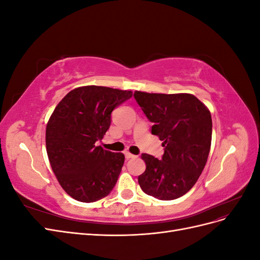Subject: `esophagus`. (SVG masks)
<instances>
[{
    "instance_id": "1",
    "label": "esophagus",
    "mask_w": 260,
    "mask_h": 260,
    "mask_svg": "<svg viewBox=\"0 0 260 260\" xmlns=\"http://www.w3.org/2000/svg\"><path fill=\"white\" fill-rule=\"evenodd\" d=\"M124 156H125V158H127V159H129V158H133V157H136L135 155L131 154V153H130V152H128V151H125V152H124Z\"/></svg>"
}]
</instances>
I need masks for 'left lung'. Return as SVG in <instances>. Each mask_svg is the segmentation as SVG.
<instances>
[{
  "instance_id": "1",
  "label": "left lung",
  "mask_w": 260,
  "mask_h": 260,
  "mask_svg": "<svg viewBox=\"0 0 260 260\" xmlns=\"http://www.w3.org/2000/svg\"><path fill=\"white\" fill-rule=\"evenodd\" d=\"M135 99L165 147L160 160L141 156L146 169L139 176V184L155 199H179L194 186L206 165L212 132L209 109L188 93L136 91Z\"/></svg>"
}]
</instances>
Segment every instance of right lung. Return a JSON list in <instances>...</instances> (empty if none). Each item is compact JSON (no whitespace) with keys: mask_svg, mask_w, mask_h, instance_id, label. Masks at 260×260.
Returning a JSON list of instances; mask_svg holds the SVG:
<instances>
[{"mask_svg":"<svg viewBox=\"0 0 260 260\" xmlns=\"http://www.w3.org/2000/svg\"><path fill=\"white\" fill-rule=\"evenodd\" d=\"M131 96V91L80 86L70 91L51 115L46 152L60 186L76 201L96 202L114 188L124 155L95 144L109 129L112 112Z\"/></svg>","mask_w":260,"mask_h":260,"instance_id":"obj_1","label":"right lung"}]
</instances>
